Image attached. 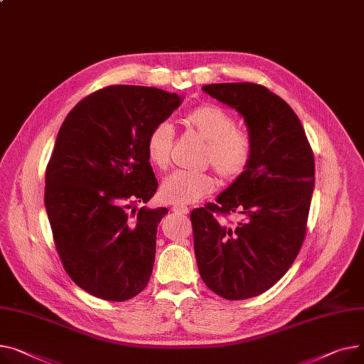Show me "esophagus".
I'll return each mask as SVG.
<instances>
[{
	"label": "esophagus",
	"instance_id": "34e87169",
	"mask_svg": "<svg viewBox=\"0 0 364 364\" xmlns=\"http://www.w3.org/2000/svg\"><path fill=\"white\" fill-rule=\"evenodd\" d=\"M173 210L176 213H180V215H187L188 213V208L186 205H174Z\"/></svg>",
	"mask_w": 364,
	"mask_h": 364
}]
</instances>
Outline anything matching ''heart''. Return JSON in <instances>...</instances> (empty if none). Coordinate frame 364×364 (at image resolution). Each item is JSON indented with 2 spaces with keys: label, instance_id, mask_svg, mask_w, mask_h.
I'll list each match as a JSON object with an SVG mask.
<instances>
[{
  "label": "heart",
  "instance_id": "obj_1",
  "mask_svg": "<svg viewBox=\"0 0 364 364\" xmlns=\"http://www.w3.org/2000/svg\"><path fill=\"white\" fill-rule=\"evenodd\" d=\"M186 124L206 141L202 162L212 165L223 180L234 181L246 173L253 156V140L247 132L237 127L235 118L228 111L216 105H200L187 112ZM173 141L174 127L168 121H161L151 129L144 148L155 168H166ZM215 186L210 173L176 171L164 180L161 195L171 203L187 205L209 196Z\"/></svg>",
  "mask_w": 364,
  "mask_h": 364
}]
</instances>
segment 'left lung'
<instances>
[{
  "instance_id": "obj_1",
  "label": "left lung",
  "mask_w": 364,
  "mask_h": 364,
  "mask_svg": "<svg viewBox=\"0 0 364 364\" xmlns=\"http://www.w3.org/2000/svg\"><path fill=\"white\" fill-rule=\"evenodd\" d=\"M243 115L253 140L246 173L216 198L191 210L193 243L203 282L227 300L256 297L296 260L307 231L314 158L297 114L256 83L202 87ZM235 211L230 228L218 215Z\"/></svg>"
}]
</instances>
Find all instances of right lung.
Listing matches in <instances>:
<instances>
[{
    "label": "right lung",
    "mask_w": 364,
    "mask_h": 364,
    "mask_svg": "<svg viewBox=\"0 0 364 364\" xmlns=\"http://www.w3.org/2000/svg\"><path fill=\"white\" fill-rule=\"evenodd\" d=\"M180 104L158 87L108 86L82 100L58 132L45 208L65 272L95 297L124 301L149 282L168 209H137L158 188L144 144Z\"/></svg>",
    "instance_id": "add662e5"
}]
</instances>
